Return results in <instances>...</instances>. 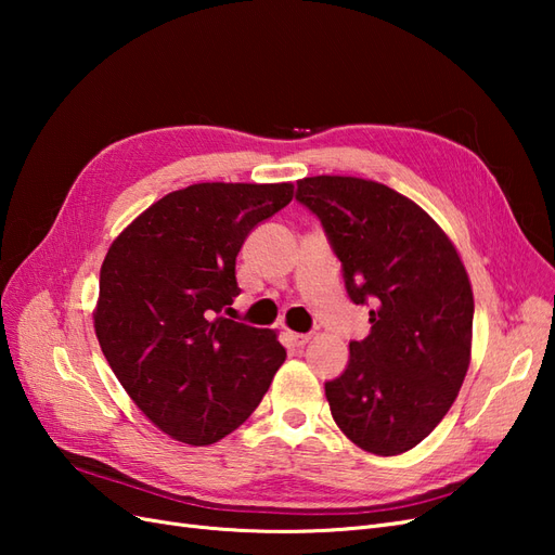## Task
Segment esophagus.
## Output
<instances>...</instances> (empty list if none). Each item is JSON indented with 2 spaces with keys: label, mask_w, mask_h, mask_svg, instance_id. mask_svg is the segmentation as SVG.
Returning <instances> with one entry per match:
<instances>
[{
  "label": "esophagus",
  "mask_w": 555,
  "mask_h": 555,
  "mask_svg": "<svg viewBox=\"0 0 555 555\" xmlns=\"http://www.w3.org/2000/svg\"><path fill=\"white\" fill-rule=\"evenodd\" d=\"M310 340H312V335H310V333H292V343H294V347H306Z\"/></svg>",
  "instance_id": "obj_1"
}]
</instances>
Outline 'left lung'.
Listing matches in <instances>:
<instances>
[{
    "label": "left lung",
    "instance_id": "1",
    "mask_svg": "<svg viewBox=\"0 0 555 555\" xmlns=\"http://www.w3.org/2000/svg\"><path fill=\"white\" fill-rule=\"evenodd\" d=\"M322 220L349 298H371V335L326 384L335 424L363 451L398 456L438 426L473 357V284L456 245L412 198L354 176L298 180Z\"/></svg>",
    "mask_w": 555,
    "mask_h": 555
}]
</instances>
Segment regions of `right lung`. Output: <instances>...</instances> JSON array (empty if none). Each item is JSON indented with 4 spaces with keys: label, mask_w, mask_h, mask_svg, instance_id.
Masks as SVG:
<instances>
[{
    "label": "right lung",
    "mask_w": 555,
    "mask_h": 555,
    "mask_svg": "<svg viewBox=\"0 0 555 555\" xmlns=\"http://www.w3.org/2000/svg\"><path fill=\"white\" fill-rule=\"evenodd\" d=\"M292 198V182H196L155 201L106 251L96 340L129 398L171 440L227 438L287 359L278 331L222 310L241 294L245 236Z\"/></svg>",
    "instance_id": "1"
}]
</instances>
